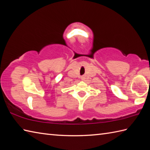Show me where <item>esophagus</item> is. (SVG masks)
Listing matches in <instances>:
<instances>
[{"mask_svg": "<svg viewBox=\"0 0 150 150\" xmlns=\"http://www.w3.org/2000/svg\"><path fill=\"white\" fill-rule=\"evenodd\" d=\"M84 76H82V79H84Z\"/></svg>", "mask_w": 150, "mask_h": 150, "instance_id": "obj_1", "label": "esophagus"}]
</instances>
